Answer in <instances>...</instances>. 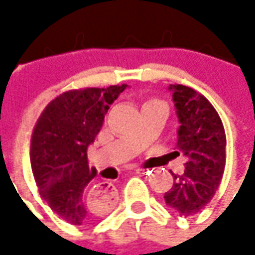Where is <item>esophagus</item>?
Instances as JSON below:
<instances>
[{"mask_svg":"<svg viewBox=\"0 0 255 255\" xmlns=\"http://www.w3.org/2000/svg\"><path fill=\"white\" fill-rule=\"evenodd\" d=\"M133 171H136V172H140V171H142V166H139V165H135V166H133ZM95 191H97V192H100V188H97V190H95Z\"/></svg>","mask_w":255,"mask_h":255,"instance_id":"esophagus-1","label":"esophagus"}]
</instances>
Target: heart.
Listing matches in <instances>:
<instances>
[{
    "label": "heart",
    "mask_w": 255,
    "mask_h": 255,
    "mask_svg": "<svg viewBox=\"0 0 255 255\" xmlns=\"http://www.w3.org/2000/svg\"><path fill=\"white\" fill-rule=\"evenodd\" d=\"M150 105H165L162 101L157 100V98H150V100H147L146 102L143 104V108L144 106H150Z\"/></svg>",
    "instance_id": "heart-1"
}]
</instances>
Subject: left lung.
I'll use <instances>...</instances> for the list:
<instances>
[{
	"label": "left lung",
	"mask_w": 255,
	"mask_h": 255,
	"mask_svg": "<svg viewBox=\"0 0 255 255\" xmlns=\"http://www.w3.org/2000/svg\"><path fill=\"white\" fill-rule=\"evenodd\" d=\"M180 127L176 154L187 157L182 175H173V186L165 192V203L190 217L208 205L219 188L225 168L227 138L223 122L201 93L183 84H171Z\"/></svg>",
	"instance_id": "8db88e82"
}]
</instances>
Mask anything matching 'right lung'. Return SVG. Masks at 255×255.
<instances>
[{
  "label": "right lung",
  "mask_w": 255,
  "mask_h": 255,
  "mask_svg": "<svg viewBox=\"0 0 255 255\" xmlns=\"http://www.w3.org/2000/svg\"><path fill=\"white\" fill-rule=\"evenodd\" d=\"M126 87L65 91L47 104L34 127L30 160L36 187L69 224H91L113 208V187H94L97 171L89 168L87 147L100 132L109 105Z\"/></svg>",
  "instance_id": "obj_1"
}]
</instances>
